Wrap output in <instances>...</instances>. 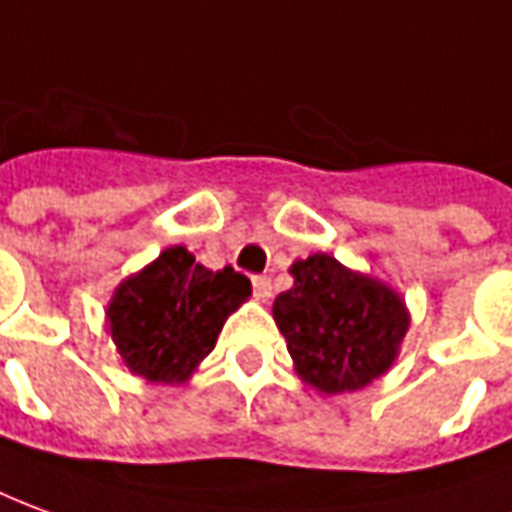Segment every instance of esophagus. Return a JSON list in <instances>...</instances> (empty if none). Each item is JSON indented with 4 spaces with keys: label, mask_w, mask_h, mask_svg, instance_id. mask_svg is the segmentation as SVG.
I'll return each mask as SVG.
<instances>
[{
    "label": "esophagus",
    "mask_w": 512,
    "mask_h": 512,
    "mask_svg": "<svg viewBox=\"0 0 512 512\" xmlns=\"http://www.w3.org/2000/svg\"><path fill=\"white\" fill-rule=\"evenodd\" d=\"M252 288H255L257 302H266L271 296V280L268 277H252Z\"/></svg>",
    "instance_id": "obj_1"
}]
</instances>
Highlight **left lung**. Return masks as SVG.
Segmentation results:
<instances>
[{
  "instance_id": "1",
  "label": "left lung",
  "mask_w": 512,
  "mask_h": 512,
  "mask_svg": "<svg viewBox=\"0 0 512 512\" xmlns=\"http://www.w3.org/2000/svg\"><path fill=\"white\" fill-rule=\"evenodd\" d=\"M291 274V291L274 299V321L299 377L318 391L343 393L385 374L407 332L402 299L330 255L296 260Z\"/></svg>"
}]
</instances>
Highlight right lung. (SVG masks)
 <instances>
[{
	"label": "right lung",
	"mask_w": 512,
	"mask_h": 512,
	"mask_svg": "<svg viewBox=\"0 0 512 512\" xmlns=\"http://www.w3.org/2000/svg\"><path fill=\"white\" fill-rule=\"evenodd\" d=\"M252 293L232 266L207 271L182 246L119 285L107 316L130 371L149 382H182L213 352L224 321Z\"/></svg>",
	"instance_id": "add662e5"
}]
</instances>
